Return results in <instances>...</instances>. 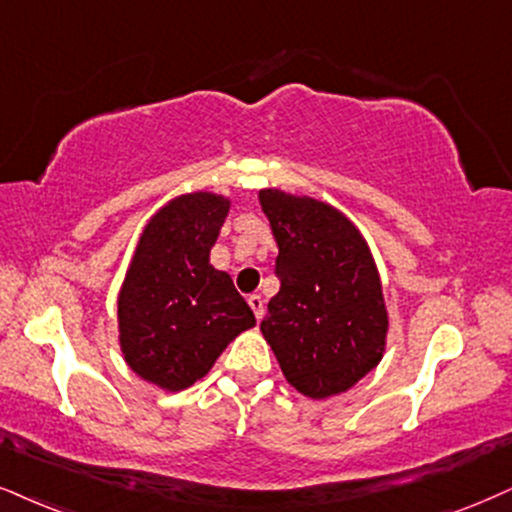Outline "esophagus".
Here are the masks:
<instances>
[{
  "label": "esophagus",
  "mask_w": 512,
  "mask_h": 512,
  "mask_svg": "<svg viewBox=\"0 0 512 512\" xmlns=\"http://www.w3.org/2000/svg\"><path fill=\"white\" fill-rule=\"evenodd\" d=\"M249 306H251V311H254L256 320H261L263 311H266V308H263V296L261 294H251L249 296Z\"/></svg>",
  "instance_id": "1"
}]
</instances>
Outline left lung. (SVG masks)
I'll list each match as a JSON object with an SVG mask.
<instances>
[{
  "instance_id": "1",
  "label": "left lung",
  "mask_w": 512,
  "mask_h": 512,
  "mask_svg": "<svg viewBox=\"0 0 512 512\" xmlns=\"http://www.w3.org/2000/svg\"><path fill=\"white\" fill-rule=\"evenodd\" d=\"M258 201L280 249V292L261 332L299 394L330 399L375 370L387 349L380 270L339 208L275 187L261 189Z\"/></svg>"
}]
</instances>
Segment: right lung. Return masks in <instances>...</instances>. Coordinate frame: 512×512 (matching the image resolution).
<instances>
[{"label":"right lung","instance_id":"obj_1","mask_svg":"<svg viewBox=\"0 0 512 512\" xmlns=\"http://www.w3.org/2000/svg\"><path fill=\"white\" fill-rule=\"evenodd\" d=\"M230 197L180 194L144 225L118 292V344L128 368L163 391L208 375L225 346L256 325L232 277L211 266Z\"/></svg>","mask_w":512,"mask_h":512}]
</instances>
